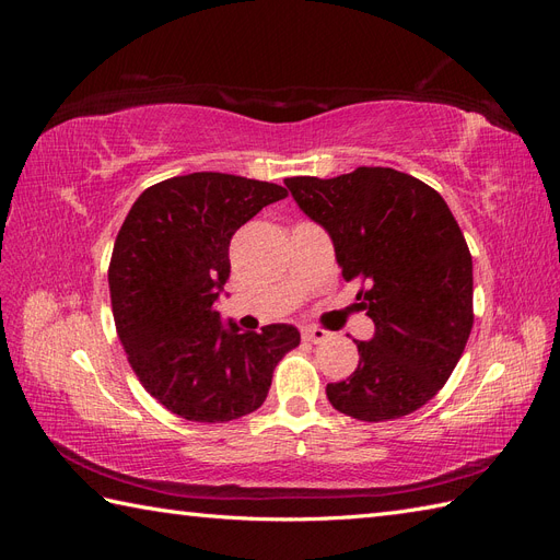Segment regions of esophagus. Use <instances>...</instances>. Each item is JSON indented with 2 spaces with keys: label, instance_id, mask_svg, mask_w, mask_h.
<instances>
[{
  "label": "esophagus",
  "instance_id": "obj_1",
  "mask_svg": "<svg viewBox=\"0 0 560 560\" xmlns=\"http://www.w3.org/2000/svg\"><path fill=\"white\" fill-rule=\"evenodd\" d=\"M301 336H303V341H308V343H322L329 338V331L319 329V327H306L301 331Z\"/></svg>",
  "mask_w": 560,
  "mask_h": 560
}]
</instances>
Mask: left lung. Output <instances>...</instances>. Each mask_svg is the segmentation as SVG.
<instances>
[{"label": "left lung", "instance_id": "1", "mask_svg": "<svg viewBox=\"0 0 560 560\" xmlns=\"http://www.w3.org/2000/svg\"><path fill=\"white\" fill-rule=\"evenodd\" d=\"M299 208L334 241L343 280H360L371 341L360 364L327 385L336 411L366 422L409 416L444 387L474 325L471 254L446 200L393 167L331 179H284Z\"/></svg>", "mask_w": 560, "mask_h": 560}]
</instances>
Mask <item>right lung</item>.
<instances>
[{
    "mask_svg": "<svg viewBox=\"0 0 560 560\" xmlns=\"http://www.w3.org/2000/svg\"><path fill=\"white\" fill-rule=\"evenodd\" d=\"M287 189L224 173L163 179L116 235L109 294L118 341L142 387L194 422H229L266 401L273 369L301 343L292 325L259 334L219 319L233 233Z\"/></svg>",
    "mask_w": 560,
    "mask_h": 560,
    "instance_id": "right-lung-1",
    "label": "right lung"
}]
</instances>
